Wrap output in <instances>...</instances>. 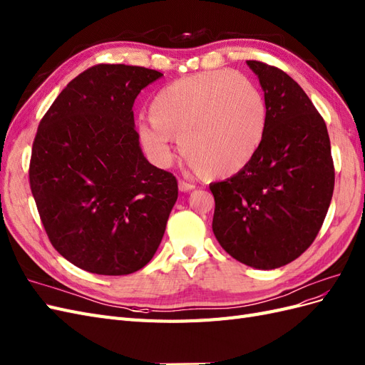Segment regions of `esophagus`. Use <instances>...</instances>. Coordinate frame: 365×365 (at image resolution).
Segmentation results:
<instances>
[{"mask_svg":"<svg viewBox=\"0 0 365 365\" xmlns=\"http://www.w3.org/2000/svg\"><path fill=\"white\" fill-rule=\"evenodd\" d=\"M195 188L194 185H191V183H188V182H185V180H179V191H182V192H190V191H192Z\"/></svg>","mask_w":365,"mask_h":365,"instance_id":"obj_1","label":"esophagus"}]
</instances>
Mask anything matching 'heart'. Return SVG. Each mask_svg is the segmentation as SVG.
<instances>
[{
	"label": "heart",
	"instance_id": "1",
	"mask_svg": "<svg viewBox=\"0 0 365 365\" xmlns=\"http://www.w3.org/2000/svg\"><path fill=\"white\" fill-rule=\"evenodd\" d=\"M266 123L262 90L240 73L220 70L177 79L155 93L138 136L155 163L171 160L174 139L192 170L227 177L254 159Z\"/></svg>",
	"mask_w": 365,
	"mask_h": 365
}]
</instances>
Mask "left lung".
<instances>
[{"mask_svg": "<svg viewBox=\"0 0 365 365\" xmlns=\"http://www.w3.org/2000/svg\"><path fill=\"white\" fill-rule=\"evenodd\" d=\"M264 91L262 145L243 170L211 183L212 231L225 251L255 269L294 262L314 243L335 186L324 119L287 73L246 61Z\"/></svg>", "mask_w": 365, "mask_h": 365, "instance_id": "obj_1", "label": "left lung"}]
</instances>
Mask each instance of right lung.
<instances>
[{
    "label": "right lung",
    "mask_w": 365,
    "mask_h": 365,
    "mask_svg": "<svg viewBox=\"0 0 365 365\" xmlns=\"http://www.w3.org/2000/svg\"><path fill=\"white\" fill-rule=\"evenodd\" d=\"M160 71L99 64L41 119L29 179L50 243L71 264L128 275L158 251L177 200L175 177L140 150L133 106Z\"/></svg>",
    "instance_id": "obj_1"
}]
</instances>
